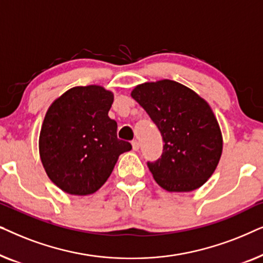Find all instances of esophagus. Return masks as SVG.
<instances>
[{"instance_id":"1","label":"esophagus","mask_w":263,"mask_h":263,"mask_svg":"<svg viewBox=\"0 0 263 263\" xmlns=\"http://www.w3.org/2000/svg\"><path fill=\"white\" fill-rule=\"evenodd\" d=\"M132 146H133V149L138 151L139 147H140V143L136 141V140H134V141H132Z\"/></svg>"}]
</instances>
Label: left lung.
Wrapping results in <instances>:
<instances>
[{
    "label": "left lung",
    "mask_w": 263,
    "mask_h": 263,
    "mask_svg": "<svg viewBox=\"0 0 263 263\" xmlns=\"http://www.w3.org/2000/svg\"><path fill=\"white\" fill-rule=\"evenodd\" d=\"M132 97L159 129L161 157L147 161L153 178L167 192H192L213 174L222 151L218 121L206 100L172 80L146 82Z\"/></svg>",
    "instance_id": "8db88e82"
}]
</instances>
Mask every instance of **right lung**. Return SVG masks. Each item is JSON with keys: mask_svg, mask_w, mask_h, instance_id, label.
<instances>
[{"mask_svg": "<svg viewBox=\"0 0 263 263\" xmlns=\"http://www.w3.org/2000/svg\"><path fill=\"white\" fill-rule=\"evenodd\" d=\"M112 92L79 86L49 107L39 135V154L49 178L71 195L96 193L110 177L120 154L132 149L117 139L109 117Z\"/></svg>", "mask_w": 263, "mask_h": 263, "instance_id": "obj_1", "label": "right lung"}]
</instances>
